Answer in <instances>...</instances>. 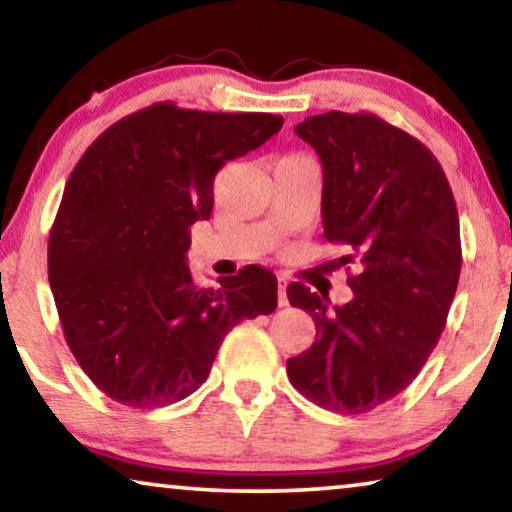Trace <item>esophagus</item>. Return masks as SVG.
I'll use <instances>...</instances> for the list:
<instances>
[{
  "mask_svg": "<svg viewBox=\"0 0 512 512\" xmlns=\"http://www.w3.org/2000/svg\"><path fill=\"white\" fill-rule=\"evenodd\" d=\"M277 305L279 307L289 305V298H286V279H282V277H279V282H277Z\"/></svg>",
  "mask_w": 512,
  "mask_h": 512,
  "instance_id": "34e87169",
  "label": "esophagus"
}]
</instances>
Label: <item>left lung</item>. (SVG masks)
Here are the masks:
<instances>
[{
	"instance_id": "8db88e82",
	"label": "left lung",
	"mask_w": 512,
	"mask_h": 512,
	"mask_svg": "<svg viewBox=\"0 0 512 512\" xmlns=\"http://www.w3.org/2000/svg\"><path fill=\"white\" fill-rule=\"evenodd\" d=\"M296 132L324 167V237L347 244L340 261L359 272L340 307L289 284L319 338L286 373L312 403L361 415L401 394L438 345L461 272L457 202L436 156L380 116L328 111Z\"/></svg>"
}]
</instances>
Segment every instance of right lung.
<instances>
[{
    "instance_id": "add662e5",
    "label": "right lung",
    "mask_w": 512,
    "mask_h": 512,
    "mask_svg": "<svg viewBox=\"0 0 512 512\" xmlns=\"http://www.w3.org/2000/svg\"><path fill=\"white\" fill-rule=\"evenodd\" d=\"M284 118L151 104L88 146L48 237V282L62 333L97 389L128 408H163L207 380L221 342L277 307V277L244 265L216 289L186 265L214 177L258 149Z\"/></svg>"
}]
</instances>
